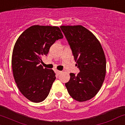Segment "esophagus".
<instances>
[{"mask_svg": "<svg viewBox=\"0 0 125 125\" xmlns=\"http://www.w3.org/2000/svg\"><path fill=\"white\" fill-rule=\"evenodd\" d=\"M55 72H56V73H57V75H59L60 73H62V71H58V70H56L55 71Z\"/></svg>", "mask_w": 125, "mask_h": 125, "instance_id": "34e87169", "label": "esophagus"}]
</instances>
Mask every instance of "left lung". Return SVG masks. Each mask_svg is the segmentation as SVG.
I'll return each mask as SVG.
<instances>
[{
	"mask_svg": "<svg viewBox=\"0 0 125 125\" xmlns=\"http://www.w3.org/2000/svg\"><path fill=\"white\" fill-rule=\"evenodd\" d=\"M71 49L80 73H70L65 83L75 100L83 102L94 98L100 90L106 73V59L100 42L83 26H60Z\"/></svg>",
	"mask_w": 125,
	"mask_h": 125,
	"instance_id": "left-lung-1",
	"label": "left lung"
}]
</instances>
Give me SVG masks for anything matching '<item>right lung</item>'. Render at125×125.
Returning <instances> with one entry per match:
<instances>
[{
  "mask_svg": "<svg viewBox=\"0 0 125 125\" xmlns=\"http://www.w3.org/2000/svg\"><path fill=\"white\" fill-rule=\"evenodd\" d=\"M63 38L57 26L35 25L23 31L15 42L12 56L13 75L20 91L31 102H42L49 94L55 73L39 63L51 46Z\"/></svg>",
  "mask_w": 125,
  "mask_h": 125,
  "instance_id": "right-lung-1",
  "label": "right lung"
}]
</instances>
